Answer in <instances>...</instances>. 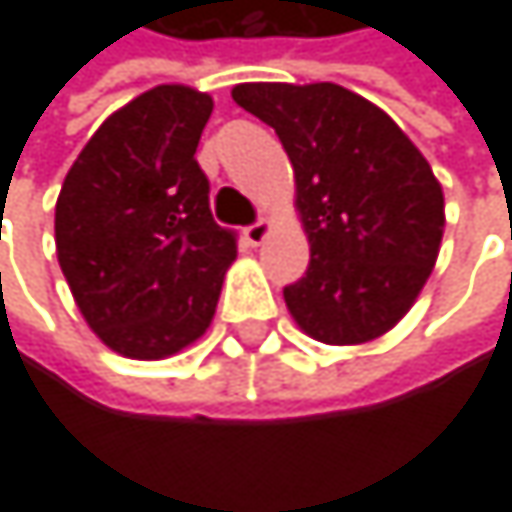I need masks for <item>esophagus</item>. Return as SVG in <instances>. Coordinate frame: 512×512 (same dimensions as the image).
I'll list each match as a JSON object with an SVG mask.
<instances>
[{
  "instance_id": "1",
  "label": "esophagus",
  "mask_w": 512,
  "mask_h": 512,
  "mask_svg": "<svg viewBox=\"0 0 512 512\" xmlns=\"http://www.w3.org/2000/svg\"><path fill=\"white\" fill-rule=\"evenodd\" d=\"M267 236H270V221H264V218H261L258 224H251V227L242 230V239H245L248 245H261Z\"/></svg>"
}]
</instances>
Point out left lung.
Here are the masks:
<instances>
[{
	"mask_svg": "<svg viewBox=\"0 0 512 512\" xmlns=\"http://www.w3.org/2000/svg\"><path fill=\"white\" fill-rule=\"evenodd\" d=\"M233 101L276 128L294 168L307 273L285 304L322 344L387 334L433 273L445 199L430 162L371 101L334 82H245Z\"/></svg>",
	"mask_w": 512,
	"mask_h": 512,
	"instance_id": "8db88e82",
	"label": "left lung"
}]
</instances>
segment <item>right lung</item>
<instances>
[{"instance_id": "right-lung-1", "label": "right lung", "mask_w": 512, "mask_h": 512, "mask_svg": "<svg viewBox=\"0 0 512 512\" xmlns=\"http://www.w3.org/2000/svg\"><path fill=\"white\" fill-rule=\"evenodd\" d=\"M205 91L156 85L104 119L67 171L54 245L91 331L128 359H165L211 325L236 233L214 224L196 162Z\"/></svg>"}]
</instances>
